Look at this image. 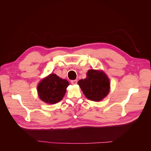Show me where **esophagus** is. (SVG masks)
Instances as JSON below:
<instances>
[{"mask_svg":"<svg viewBox=\"0 0 151 151\" xmlns=\"http://www.w3.org/2000/svg\"><path fill=\"white\" fill-rule=\"evenodd\" d=\"M70 83L72 84H76L77 83V80H72L70 81Z\"/></svg>","mask_w":151,"mask_h":151,"instance_id":"obj_1","label":"esophagus"}]
</instances>
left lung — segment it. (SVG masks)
Segmentation results:
<instances>
[{
    "label": "left lung",
    "instance_id": "left-lung-1",
    "mask_svg": "<svg viewBox=\"0 0 151 151\" xmlns=\"http://www.w3.org/2000/svg\"><path fill=\"white\" fill-rule=\"evenodd\" d=\"M78 84L85 96L94 101H99L108 94L110 83L108 77L102 70H89L84 79L78 81Z\"/></svg>",
    "mask_w": 151,
    "mask_h": 151
}]
</instances>
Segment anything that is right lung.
<instances>
[{
    "mask_svg": "<svg viewBox=\"0 0 151 151\" xmlns=\"http://www.w3.org/2000/svg\"><path fill=\"white\" fill-rule=\"evenodd\" d=\"M69 83L55 74H51L41 81L37 87L41 100L48 104H55L63 99Z\"/></svg>",
    "mask_w": 151,
    "mask_h": 151,
    "instance_id": "obj_1",
    "label": "right lung"
}]
</instances>
